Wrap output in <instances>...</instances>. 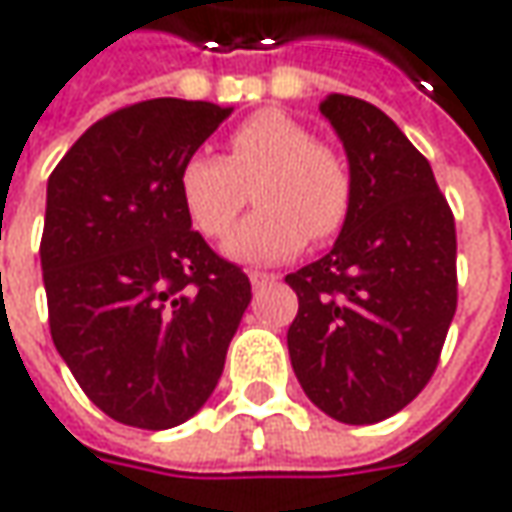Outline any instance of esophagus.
Wrapping results in <instances>:
<instances>
[{"mask_svg":"<svg viewBox=\"0 0 512 512\" xmlns=\"http://www.w3.org/2000/svg\"><path fill=\"white\" fill-rule=\"evenodd\" d=\"M247 276H250V285L253 287H265V285H270V282H276V279H279V276L265 273V270H250Z\"/></svg>","mask_w":512,"mask_h":512,"instance_id":"obj_1","label":"esophagus"}]
</instances>
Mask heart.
<instances>
[{
  "label": "heart",
  "instance_id": "1",
  "mask_svg": "<svg viewBox=\"0 0 512 512\" xmlns=\"http://www.w3.org/2000/svg\"><path fill=\"white\" fill-rule=\"evenodd\" d=\"M256 182L259 210L227 242L245 265H273L313 239H333L350 219L353 176L336 150L316 142L305 122L282 110H259L236 125L227 159L196 150L179 168V196L190 222L207 239H225Z\"/></svg>",
  "mask_w": 512,
  "mask_h": 512
}]
</instances>
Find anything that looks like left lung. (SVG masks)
Segmentation results:
<instances>
[{
	"instance_id": "left-lung-1",
	"label": "left lung",
	"mask_w": 512,
	"mask_h": 512,
	"mask_svg": "<svg viewBox=\"0 0 512 512\" xmlns=\"http://www.w3.org/2000/svg\"><path fill=\"white\" fill-rule=\"evenodd\" d=\"M319 110L342 139L353 207L333 250L287 273L299 313L287 330L307 399L344 424H376L430 382L459 302L456 222L430 162L364 99Z\"/></svg>"
}]
</instances>
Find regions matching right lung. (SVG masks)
<instances>
[{"label": "right lung", "mask_w": 512, "mask_h": 512, "mask_svg": "<svg viewBox=\"0 0 512 512\" xmlns=\"http://www.w3.org/2000/svg\"><path fill=\"white\" fill-rule=\"evenodd\" d=\"M233 108L148 99L90 125L48 179L53 344L116 422L168 430L210 399L250 305L242 267L190 227L179 168Z\"/></svg>", "instance_id": "add662e5"}]
</instances>
